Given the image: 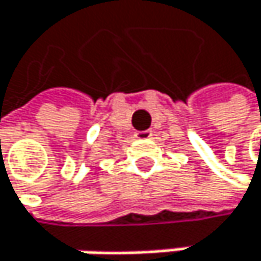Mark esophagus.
<instances>
[{
	"label": "esophagus",
	"mask_w": 261,
	"mask_h": 261,
	"mask_svg": "<svg viewBox=\"0 0 261 261\" xmlns=\"http://www.w3.org/2000/svg\"><path fill=\"white\" fill-rule=\"evenodd\" d=\"M136 139H150L152 138V129H142V132H135Z\"/></svg>",
	"instance_id": "esophagus-1"
}]
</instances>
